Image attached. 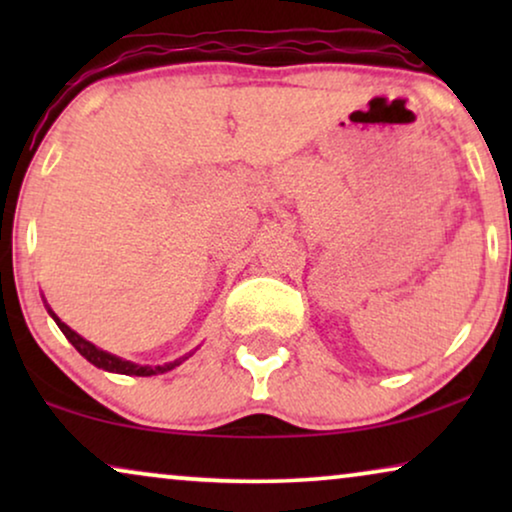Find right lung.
I'll return each instance as SVG.
<instances>
[{
    "mask_svg": "<svg viewBox=\"0 0 512 512\" xmlns=\"http://www.w3.org/2000/svg\"><path fill=\"white\" fill-rule=\"evenodd\" d=\"M44 305H46V310H48V314H51L53 317V321L55 324H58V328L62 333H65V338L72 342L74 345V349L76 352H79L83 359H88L90 363H93V366H97V368H102V370H109V373H118V375H137V377H151V375H163V373H167V370H172V368H177L179 363H184L188 356L191 354H186V356H181V359H177V361H170V363H163V366H142V363H132V361H125V359H121V356H116V354H109V352H104V349H100L97 345H93V342H88L86 338H81L79 333L76 331H72V328H69L65 321H62L58 314H55L53 310H51V305L46 303V298H44Z\"/></svg>",
    "mask_w": 512,
    "mask_h": 512,
    "instance_id": "add662e5",
    "label": "right lung"
}]
</instances>
